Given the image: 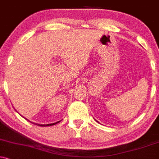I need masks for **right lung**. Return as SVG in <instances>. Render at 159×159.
<instances>
[{"label": "right lung", "mask_w": 159, "mask_h": 159, "mask_svg": "<svg viewBox=\"0 0 159 159\" xmlns=\"http://www.w3.org/2000/svg\"><path fill=\"white\" fill-rule=\"evenodd\" d=\"M26 119V118H25ZM26 120H28V119H26ZM60 121H57V122L56 123H53V124H36V123H33V124H35V125H38V126H41V127H48V126H52V125H54V124H57V123H59Z\"/></svg>", "instance_id": "1"}]
</instances>
